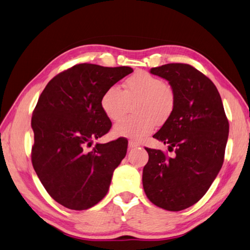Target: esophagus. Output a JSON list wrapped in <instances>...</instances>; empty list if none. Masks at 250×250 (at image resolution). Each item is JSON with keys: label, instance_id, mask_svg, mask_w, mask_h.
<instances>
[{"label": "esophagus", "instance_id": "obj_1", "mask_svg": "<svg viewBox=\"0 0 250 250\" xmlns=\"http://www.w3.org/2000/svg\"><path fill=\"white\" fill-rule=\"evenodd\" d=\"M139 146H140V144L136 143V142L129 141V147L130 148H136V147H139Z\"/></svg>", "mask_w": 250, "mask_h": 250}]
</instances>
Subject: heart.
I'll return each mask as SVG.
<instances>
[{"label":"heart","instance_id":"1","mask_svg":"<svg viewBox=\"0 0 250 250\" xmlns=\"http://www.w3.org/2000/svg\"><path fill=\"white\" fill-rule=\"evenodd\" d=\"M134 103L135 116L115 125L116 136L139 140L150 134L157 124H164L172 114L175 105L174 93L163 79L140 70L124 82V90L112 85L101 99V107L111 121H119L129 111L130 103Z\"/></svg>","mask_w":250,"mask_h":250}]
</instances>
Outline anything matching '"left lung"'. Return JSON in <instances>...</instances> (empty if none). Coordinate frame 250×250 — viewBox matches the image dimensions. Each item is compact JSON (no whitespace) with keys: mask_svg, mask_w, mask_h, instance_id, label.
<instances>
[{"mask_svg":"<svg viewBox=\"0 0 250 250\" xmlns=\"http://www.w3.org/2000/svg\"><path fill=\"white\" fill-rule=\"evenodd\" d=\"M150 73L169 82L172 114L153 138L174 150L173 158L147 148L143 169L146 196L156 206L180 211L196 204L217 178L224 160L229 121L213 82L188 63H167Z\"/></svg>","mask_w":250,"mask_h":250,"instance_id":"1","label":"left lung"}]
</instances>
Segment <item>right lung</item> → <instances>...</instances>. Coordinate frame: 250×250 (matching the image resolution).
I'll return each instance as SVG.
<instances>
[{"mask_svg": "<svg viewBox=\"0 0 250 250\" xmlns=\"http://www.w3.org/2000/svg\"><path fill=\"white\" fill-rule=\"evenodd\" d=\"M133 71L131 67L79 63L58 73L41 93L31 118V161L44 188L63 207L85 210L108 192L128 141L91 147L111 128L101 107L104 92Z\"/></svg>", "mask_w": 250, "mask_h": 250, "instance_id": "obj_1", "label": "right lung"}]
</instances>
